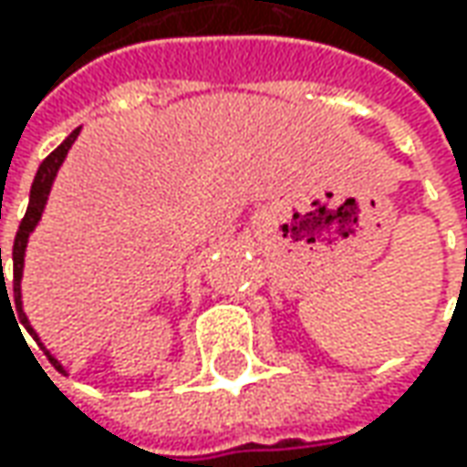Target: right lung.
<instances>
[{
    "instance_id": "add662e5",
    "label": "right lung",
    "mask_w": 467,
    "mask_h": 467,
    "mask_svg": "<svg viewBox=\"0 0 467 467\" xmlns=\"http://www.w3.org/2000/svg\"><path fill=\"white\" fill-rule=\"evenodd\" d=\"M78 135H80V127H78L72 135L67 137L62 145H59L54 153L48 155L44 163L38 166V171H36V179H33V187H30V200H27L26 218L20 221L17 236H15V246H12V275H15L12 288H15V309H17V317H20V325H23L33 337H36V343H38V346L44 348L46 356H48V361L54 364V368H59L62 374H67L64 364L57 358V356H54V353H51V350L46 348L44 340H41V335L36 332V327H33V325H30V319H27L26 306H23V273H26V252H27V242H30V234L36 231V225L41 223V218H44L46 202H48L51 187H54V182H57V173H59V169H62L64 158H67V153H69V148L75 145ZM0 270H2V249H0ZM0 288L7 294V283H5V280H2ZM9 309H12V306H9Z\"/></svg>"
}]
</instances>
